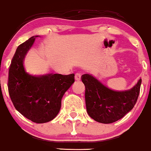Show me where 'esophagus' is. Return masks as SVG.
<instances>
[{
  "mask_svg": "<svg viewBox=\"0 0 151 151\" xmlns=\"http://www.w3.org/2000/svg\"><path fill=\"white\" fill-rule=\"evenodd\" d=\"M75 79H76V81H80V80H81V74H80V73H76Z\"/></svg>",
  "mask_w": 151,
  "mask_h": 151,
  "instance_id": "34e87169",
  "label": "esophagus"
}]
</instances>
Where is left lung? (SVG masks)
Returning <instances> with one entry per match:
<instances>
[{
	"label": "left lung",
	"instance_id": "1",
	"mask_svg": "<svg viewBox=\"0 0 151 151\" xmlns=\"http://www.w3.org/2000/svg\"><path fill=\"white\" fill-rule=\"evenodd\" d=\"M85 86L86 111L89 116L103 124L115 122L131 111L139 94L142 79L127 91H114L90 74L82 76Z\"/></svg>",
	"mask_w": 151,
	"mask_h": 151
}]
</instances>
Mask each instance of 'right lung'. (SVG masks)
<instances>
[{"instance_id":"1","label":"right lung","mask_w":151,"mask_h":151,"mask_svg":"<svg viewBox=\"0 0 151 151\" xmlns=\"http://www.w3.org/2000/svg\"><path fill=\"white\" fill-rule=\"evenodd\" d=\"M33 36L18 46L9 70L8 91L18 112L35 123L52 120L58 114L65 93L75 82L69 75L45 74L34 76L24 69V58L34 43Z\"/></svg>"}]
</instances>
